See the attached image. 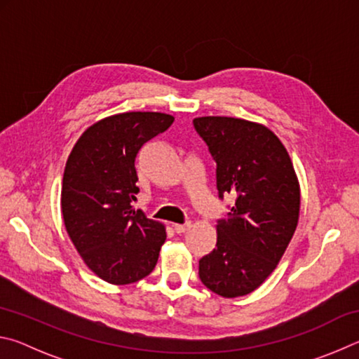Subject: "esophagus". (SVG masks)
I'll return each instance as SVG.
<instances>
[{
  "mask_svg": "<svg viewBox=\"0 0 359 359\" xmlns=\"http://www.w3.org/2000/svg\"><path fill=\"white\" fill-rule=\"evenodd\" d=\"M190 226H191L190 223H185V224H179V223H175V224H172V228H174V231H175V233H177V234H184L185 231L190 229Z\"/></svg>",
  "mask_w": 359,
  "mask_h": 359,
  "instance_id": "obj_1",
  "label": "esophagus"
}]
</instances>
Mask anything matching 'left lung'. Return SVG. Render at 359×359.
Instances as JSON below:
<instances>
[{
    "mask_svg": "<svg viewBox=\"0 0 359 359\" xmlns=\"http://www.w3.org/2000/svg\"><path fill=\"white\" fill-rule=\"evenodd\" d=\"M194 130L217 163L218 198L236 203L217 222V245L199 259V278L223 297L245 296L276 269L293 238L301 191L287 149L264 125L198 117Z\"/></svg>",
    "mask_w": 359,
    "mask_h": 359,
    "instance_id": "left-lung-1",
    "label": "left lung"
}]
</instances>
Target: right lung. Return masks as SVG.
Returning a JSON list of instances; mask_svg holds the SVG:
<instances>
[{
	"instance_id": "add662e5",
	"label": "right lung",
	"mask_w": 359,
	"mask_h": 359,
	"mask_svg": "<svg viewBox=\"0 0 359 359\" xmlns=\"http://www.w3.org/2000/svg\"><path fill=\"white\" fill-rule=\"evenodd\" d=\"M174 117L125 112L83 131L68 156L62 185V214L68 236L88 269L112 285L147 277L166 241L165 224L133 209L136 156Z\"/></svg>"
}]
</instances>
